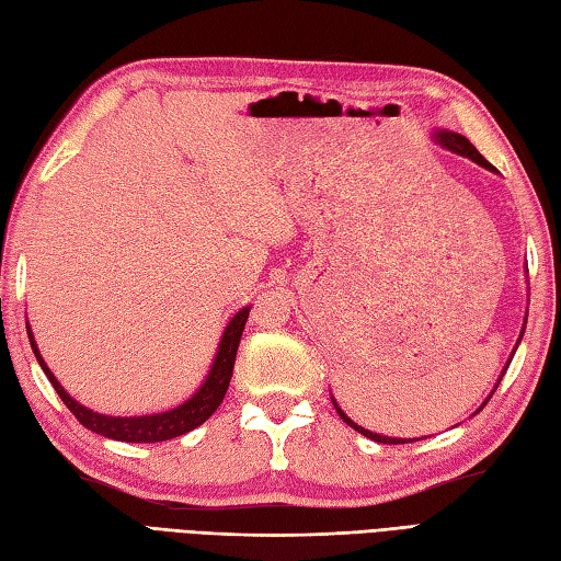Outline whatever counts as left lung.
<instances>
[{
  "mask_svg": "<svg viewBox=\"0 0 561 561\" xmlns=\"http://www.w3.org/2000/svg\"><path fill=\"white\" fill-rule=\"evenodd\" d=\"M434 141H436V145H440V147H444V149H448V151H453V153H458V157H468V159H472L474 163H480L482 165V169H486V171H496L494 169V165L490 163V161H486L484 157H482V153L478 151V149H474L472 145H470V141L468 139H465L462 135H458V133H448V129H438V133H434ZM523 337V335H520ZM520 342V340H518ZM514 354H516V350H514ZM511 359H514V356H511ZM511 359H508V364H511ZM508 364L504 366V371H502V376L506 374V368H508ZM502 376H499V380H496V386L499 383H502ZM496 386H494V390H496ZM494 390H492V396H494ZM490 396V398H492ZM490 398H486L482 404H480V410L484 408V404L486 402H490ZM332 404H335V410H337V414L342 416V420L344 422H347L352 428H354V432H359V434H364L366 438H371V440H378V444H392V446H398V444H412V440L414 438H392V436H380V434H374V432H368V428H364V426H359V424H356V422H352L350 420V416L347 414H344L342 410H340V404L335 402V398H332ZM478 410V412H480ZM478 412H474V414H478Z\"/></svg>",
  "mask_w": 561,
  "mask_h": 561,
  "instance_id": "8db88e82",
  "label": "left lung"
}]
</instances>
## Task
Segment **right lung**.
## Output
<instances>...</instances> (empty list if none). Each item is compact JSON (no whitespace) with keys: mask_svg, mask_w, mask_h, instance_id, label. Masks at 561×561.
<instances>
[{"mask_svg":"<svg viewBox=\"0 0 561 561\" xmlns=\"http://www.w3.org/2000/svg\"><path fill=\"white\" fill-rule=\"evenodd\" d=\"M250 308H241L233 318L231 323L226 325L217 356H214V364L209 368V376L205 378V383L195 392L193 398L187 402L178 404L175 410L161 412V414H145V416H108V414H99L93 410H87L83 404H79L77 400H71L67 396V390L59 386V380L53 376L50 368L43 362V356L38 352V344H35L31 328H28V340L35 359H38L41 368L45 371L47 380H50L53 388L57 390V396L62 398V402L69 408V412L77 416V420L96 432L101 436H108L115 440H127V444H157V440H169L175 436H183L187 432H193L199 424H205L209 416L217 412V408L221 404L226 388L231 383L233 376V364H236V352H238V342H241L245 320H248Z\"/></svg>","mask_w":561,"mask_h":561,"instance_id":"obj_1","label":"right lung"}]
</instances>
